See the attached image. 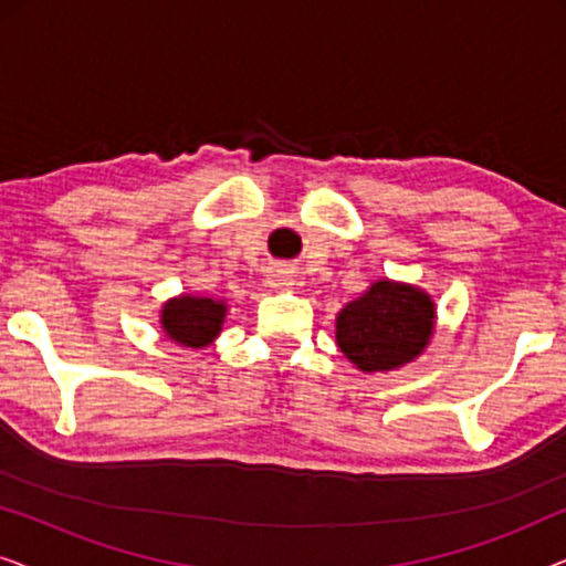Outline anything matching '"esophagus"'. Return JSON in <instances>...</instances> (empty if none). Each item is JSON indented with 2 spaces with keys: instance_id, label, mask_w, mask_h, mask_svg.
I'll list each match as a JSON object with an SVG mask.
<instances>
[{
  "instance_id": "34e87169",
  "label": "esophagus",
  "mask_w": 566,
  "mask_h": 566,
  "mask_svg": "<svg viewBox=\"0 0 566 566\" xmlns=\"http://www.w3.org/2000/svg\"><path fill=\"white\" fill-rule=\"evenodd\" d=\"M268 283L273 285V289L289 291V289H293V285H296V277H293V270H291V268H283V265H277V268L270 270V275H268Z\"/></svg>"
}]
</instances>
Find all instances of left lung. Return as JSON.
<instances>
[{"mask_svg": "<svg viewBox=\"0 0 566 566\" xmlns=\"http://www.w3.org/2000/svg\"><path fill=\"white\" fill-rule=\"evenodd\" d=\"M436 329V304L407 283L376 281L337 314V345L366 374L412 363Z\"/></svg>", "mask_w": 566, "mask_h": 566, "instance_id": "obj_1", "label": "left lung"}]
</instances>
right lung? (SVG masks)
<instances>
[{"mask_svg": "<svg viewBox=\"0 0 566 566\" xmlns=\"http://www.w3.org/2000/svg\"><path fill=\"white\" fill-rule=\"evenodd\" d=\"M227 304L213 298L182 296L169 298L161 306V329L172 343L182 347H206L219 337Z\"/></svg>", "mask_w": 566, "mask_h": 566, "instance_id": "add662e5", "label": "right lung"}]
</instances>
